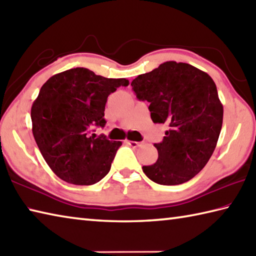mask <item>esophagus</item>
<instances>
[{
	"mask_svg": "<svg viewBox=\"0 0 256 256\" xmlns=\"http://www.w3.org/2000/svg\"><path fill=\"white\" fill-rule=\"evenodd\" d=\"M128 143L130 146H141L140 142H136V141H131V140H128Z\"/></svg>",
	"mask_w": 256,
	"mask_h": 256,
	"instance_id": "1",
	"label": "esophagus"
}]
</instances>
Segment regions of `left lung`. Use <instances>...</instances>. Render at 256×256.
<instances>
[{
    "label": "left lung",
    "instance_id": "obj_1",
    "mask_svg": "<svg viewBox=\"0 0 256 256\" xmlns=\"http://www.w3.org/2000/svg\"><path fill=\"white\" fill-rule=\"evenodd\" d=\"M131 86L138 100L150 103L153 122L169 126L154 144L158 160L143 166V172L159 184L187 182L207 164L220 138L224 110L215 82L192 64L166 62Z\"/></svg>",
    "mask_w": 256,
    "mask_h": 256
}]
</instances>
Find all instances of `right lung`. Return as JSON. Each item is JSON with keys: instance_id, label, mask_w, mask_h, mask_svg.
I'll list each match as a JSON object with an SVG mask.
<instances>
[{"instance_id": "obj_1", "label": "right lung", "mask_w": 256, "mask_h": 256, "mask_svg": "<svg viewBox=\"0 0 256 256\" xmlns=\"http://www.w3.org/2000/svg\"><path fill=\"white\" fill-rule=\"evenodd\" d=\"M128 85L125 78H105L80 67L56 74L44 84L31 108L32 133L60 179L90 186L108 174L122 142L90 132L106 124L108 95Z\"/></svg>"}]
</instances>
